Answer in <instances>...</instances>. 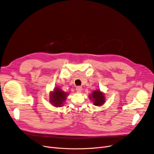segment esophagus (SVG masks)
<instances>
[{"label":"esophagus","instance_id":"esophagus-1","mask_svg":"<svg viewBox=\"0 0 154 154\" xmlns=\"http://www.w3.org/2000/svg\"><path fill=\"white\" fill-rule=\"evenodd\" d=\"M76 90L78 93H80V92H82V87H77L76 88Z\"/></svg>","mask_w":154,"mask_h":154}]
</instances>
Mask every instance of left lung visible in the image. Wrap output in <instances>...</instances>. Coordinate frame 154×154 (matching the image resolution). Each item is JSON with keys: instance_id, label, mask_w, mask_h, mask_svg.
Masks as SVG:
<instances>
[{"instance_id": "8db88e82", "label": "left lung", "mask_w": 154, "mask_h": 154, "mask_svg": "<svg viewBox=\"0 0 154 154\" xmlns=\"http://www.w3.org/2000/svg\"><path fill=\"white\" fill-rule=\"evenodd\" d=\"M89 98L95 106H102L106 102L105 95L100 90H95L89 95Z\"/></svg>"}]
</instances>
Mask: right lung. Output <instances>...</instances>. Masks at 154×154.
I'll list each match as a JSON object with an SVG mask.
<instances>
[{
  "mask_svg": "<svg viewBox=\"0 0 154 154\" xmlns=\"http://www.w3.org/2000/svg\"><path fill=\"white\" fill-rule=\"evenodd\" d=\"M68 93L64 91L59 87H55L49 94V102L52 106L56 107L63 106Z\"/></svg>",
  "mask_w": 154,
  "mask_h": 154,
  "instance_id": "obj_1",
  "label": "right lung"
}]
</instances>
